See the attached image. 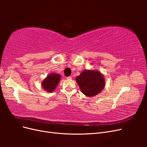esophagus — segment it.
Wrapping results in <instances>:
<instances>
[{"label":"esophagus","instance_id":"obj_1","mask_svg":"<svg viewBox=\"0 0 147 147\" xmlns=\"http://www.w3.org/2000/svg\"><path fill=\"white\" fill-rule=\"evenodd\" d=\"M66 78L67 79V80H71V79H72V77H67Z\"/></svg>","mask_w":147,"mask_h":147}]
</instances>
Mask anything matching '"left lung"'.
<instances>
[{"instance_id": "left-lung-1", "label": "left lung", "mask_w": 147, "mask_h": 147, "mask_svg": "<svg viewBox=\"0 0 147 147\" xmlns=\"http://www.w3.org/2000/svg\"><path fill=\"white\" fill-rule=\"evenodd\" d=\"M76 81L82 92L89 97L99 94L105 86L103 75L96 70H84L76 77Z\"/></svg>"}]
</instances>
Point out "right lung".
<instances>
[{
  "instance_id": "add662e5",
  "label": "right lung",
  "mask_w": 147,
  "mask_h": 147,
  "mask_svg": "<svg viewBox=\"0 0 147 147\" xmlns=\"http://www.w3.org/2000/svg\"><path fill=\"white\" fill-rule=\"evenodd\" d=\"M61 78L59 74H51L47 76V77L43 81L42 84V88L45 91L51 92L55 90L57 84H58Z\"/></svg>"
}]
</instances>
